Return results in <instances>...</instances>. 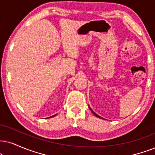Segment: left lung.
Returning a JSON list of instances; mask_svg holds the SVG:
<instances>
[{"mask_svg": "<svg viewBox=\"0 0 155 155\" xmlns=\"http://www.w3.org/2000/svg\"><path fill=\"white\" fill-rule=\"evenodd\" d=\"M90 109H91V108H90ZM91 111H92V112H93V114H94V115H95V116H96V117H99V118H101V117H100V116H99V115H97V114H96V113H94V111H92V110H91Z\"/></svg>", "mask_w": 155, "mask_h": 155, "instance_id": "8db88e82", "label": "left lung"}]
</instances>
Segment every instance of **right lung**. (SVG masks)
<instances>
[{
    "mask_svg": "<svg viewBox=\"0 0 155 155\" xmlns=\"http://www.w3.org/2000/svg\"><path fill=\"white\" fill-rule=\"evenodd\" d=\"M56 114H55V115H54V116H51V117H48V118H51V117H55V116H56Z\"/></svg>",
    "mask_w": 155,
    "mask_h": 155,
    "instance_id": "add662e5",
    "label": "right lung"
}]
</instances>
